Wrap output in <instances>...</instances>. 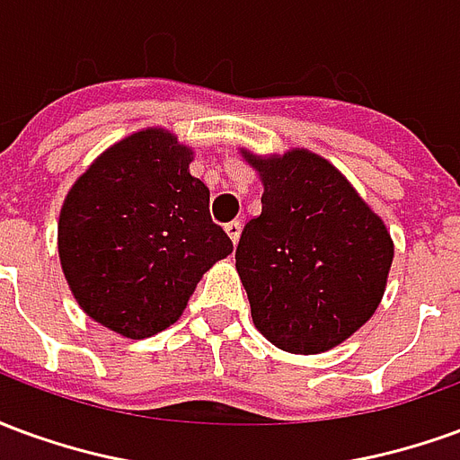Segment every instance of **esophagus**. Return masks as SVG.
<instances>
[{"instance_id": "obj_1", "label": "esophagus", "mask_w": 460, "mask_h": 460, "mask_svg": "<svg viewBox=\"0 0 460 460\" xmlns=\"http://www.w3.org/2000/svg\"><path fill=\"white\" fill-rule=\"evenodd\" d=\"M224 229H226V234H229V239L234 241V243H239L241 229H243V224H241V221H229V224H226Z\"/></svg>"}]
</instances>
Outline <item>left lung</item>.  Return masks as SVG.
I'll return each mask as SVG.
<instances>
[{
    "instance_id": "1",
    "label": "left lung",
    "mask_w": 460,
    "mask_h": 460,
    "mask_svg": "<svg viewBox=\"0 0 460 460\" xmlns=\"http://www.w3.org/2000/svg\"><path fill=\"white\" fill-rule=\"evenodd\" d=\"M241 155L263 184V209L236 246L253 325L293 355L328 352L375 315L394 241L325 157L303 147Z\"/></svg>"
}]
</instances>
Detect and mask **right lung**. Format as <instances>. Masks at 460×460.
Returning a JSON list of instances; mask_svg holds the SVG:
<instances>
[{
    "label": "right lung",
    "mask_w": 460,
    "mask_h": 460,
    "mask_svg": "<svg viewBox=\"0 0 460 460\" xmlns=\"http://www.w3.org/2000/svg\"><path fill=\"white\" fill-rule=\"evenodd\" d=\"M194 152L145 128L101 152L58 214V259L88 318L142 340L177 323L201 276L234 243L209 217Z\"/></svg>",
    "instance_id": "add662e5"
}]
</instances>
